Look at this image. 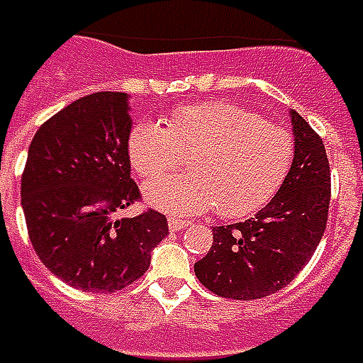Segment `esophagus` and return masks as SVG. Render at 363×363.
<instances>
[{"label":"esophagus","instance_id":"obj_1","mask_svg":"<svg viewBox=\"0 0 363 363\" xmlns=\"http://www.w3.org/2000/svg\"><path fill=\"white\" fill-rule=\"evenodd\" d=\"M167 225H169V230H184V228L188 227L190 223H188V220H182V218H175V216H172V218L167 220Z\"/></svg>","mask_w":363,"mask_h":363}]
</instances>
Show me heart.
<instances>
[{"instance_id": "heart-1", "label": "heart", "mask_w": 363, "mask_h": 363, "mask_svg": "<svg viewBox=\"0 0 363 363\" xmlns=\"http://www.w3.org/2000/svg\"><path fill=\"white\" fill-rule=\"evenodd\" d=\"M126 151L145 182L175 172L188 159L190 173L145 188L147 202L173 214L214 206L220 216H243L263 206L280 188L292 161L290 135L227 101L175 108L163 128L138 124Z\"/></svg>"}]
</instances>
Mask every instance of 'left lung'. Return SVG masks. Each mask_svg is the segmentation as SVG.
Segmentation results:
<instances>
[{"mask_svg":"<svg viewBox=\"0 0 363 363\" xmlns=\"http://www.w3.org/2000/svg\"><path fill=\"white\" fill-rule=\"evenodd\" d=\"M292 167L278 194L253 218L212 228V247L194 272L216 296L265 298L288 286L323 239L331 202V169L323 138L290 110Z\"/></svg>","mask_w":363,"mask_h":363,"instance_id":"1","label":"left lung"}]
</instances>
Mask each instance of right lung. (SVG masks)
<instances>
[{
  "mask_svg": "<svg viewBox=\"0 0 363 363\" xmlns=\"http://www.w3.org/2000/svg\"><path fill=\"white\" fill-rule=\"evenodd\" d=\"M133 120L122 91L71 101L36 130L22 173V208L36 255L83 292H116L138 280L169 228L145 210L116 218L140 200L126 143Z\"/></svg>",
  "mask_w": 363,
  "mask_h": 363,
  "instance_id": "right-lung-1",
  "label": "right lung"
}]
</instances>
